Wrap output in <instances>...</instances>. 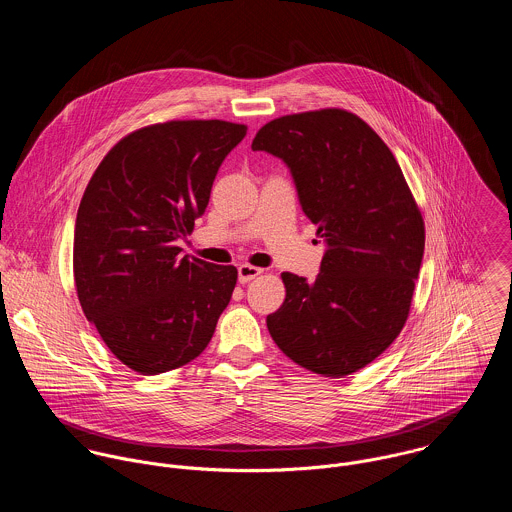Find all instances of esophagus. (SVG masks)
I'll list each match as a JSON object with an SVG mask.
<instances>
[{
    "instance_id": "esophagus-1",
    "label": "esophagus",
    "mask_w": 512,
    "mask_h": 512,
    "mask_svg": "<svg viewBox=\"0 0 512 512\" xmlns=\"http://www.w3.org/2000/svg\"><path fill=\"white\" fill-rule=\"evenodd\" d=\"M260 274H262V270L256 268V266H250V264H240L238 266V282L240 284H248L250 280L258 278Z\"/></svg>"
}]
</instances>
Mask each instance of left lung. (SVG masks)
Returning <instances> with one entry per match:
<instances>
[{
    "instance_id": "1",
    "label": "left lung",
    "mask_w": 512,
    "mask_h": 512,
    "mask_svg": "<svg viewBox=\"0 0 512 512\" xmlns=\"http://www.w3.org/2000/svg\"><path fill=\"white\" fill-rule=\"evenodd\" d=\"M252 149L290 167L301 209L327 246L313 282L282 274L286 299L268 315V331L293 363L331 378L353 374L408 319L426 242L422 213L392 151L353 112L276 118Z\"/></svg>"
}]
</instances>
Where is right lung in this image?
I'll use <instances>...</instances> for the list:
<instances>
[{
    "label": "right lung",
    "mask_w": 512,
    "mask_h": 512,
    "mask_svg": "<svg viewBox=\"0 0 512 512\" xmlns=\"http://www.w3.org/2000/svg\"><path fill=\"white\" fill-rule=\"evenodd\" d=\"M244 124L173 120L112 147L82 195L74 284L82 311L118 361L159 374L197 359L213 339L238 272L179 256Z\"/></svg>",
    "instance_id": "add662e5"
}]
</instances>
